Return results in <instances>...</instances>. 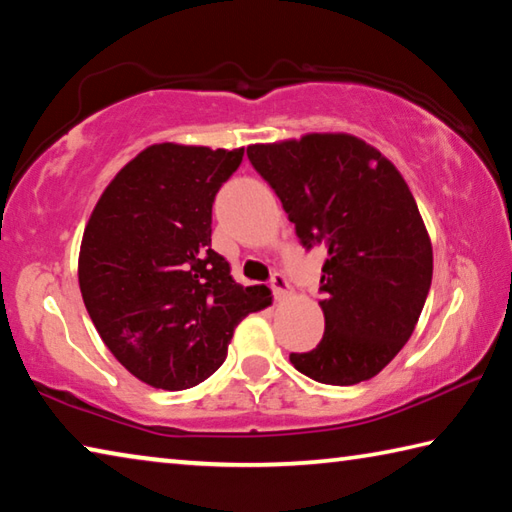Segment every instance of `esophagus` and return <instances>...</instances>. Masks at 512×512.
Masks as SVG:
<instances>
[{"instance_id":"34e87169","label":"esophagus","mask_w":512,"mask_h":512,"mask_svg":"<svg viewBox=\"0 0 512 512\" xmlns=\"http://www.w3.org/2000/svg\"><path fill=\"white\" fill-rule=\"evenodd\" d=\"M271 289H273V296L275 300H284L291 296V284L287 277H284L282 273H275L273 280H271Z\"/></svg>"}]
</instances>
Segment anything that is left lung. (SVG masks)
Returning <instances> with one entry per match:
<instances>
[{
  "label": "left lung",
  "instance_id": "left-lung-1",
  "mask_svg": "<svg viewBox=\"0 0 512 512\" xmlns=\"http://www.w3.org/2000/svg\"><path fill=\"white\" fill-rule=\"evenodd\" d=\"M302 246H325L320 275L325 334L293 368L320 384L379 375L411 339L431 287L433 250L395 164L348 133L248 146Z\"/></svg>",
  "mask_w": 512,
  "mask_h": 512
}]
</instances>
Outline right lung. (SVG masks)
<instances>
[{
	"label": "right lung",
	"mask_w": 512,
	"mask_h": 512,
	"mask_svg": "<svg viewBox=\"0 0 512 512\" xmlns=\"http://www.w3.org/2000/svg\"><path fill=\"white\" fill-rule=\"evenodd\" d=\"M244 149L146 146L85 225L79 287L103 343L133 377L185 391L221 368L235 327L271 305L212 250V203Z\"/></svg>",
	"instance_id": "obj_1"
}]
</instances>
